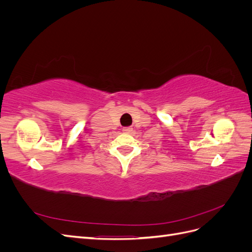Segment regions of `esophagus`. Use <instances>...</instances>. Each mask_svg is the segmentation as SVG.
I'll list each match as a JSON object with an SVG mask.
<instances>
[{"mask_svg": "<svg viewBox=\"0 0 252 252\" xmlns=\"http://www.w3.org/2000/svg\"><path fill=\"white\" fill-rule=\"evenodd\" d=\"M123 131L126 133H130L132 131V128L131 127H124L123 128Z\"/></svg>", "mask_w": 252, "mask_h": 252, "instance_id": "esophagus-1", "label": "esophagus"}]
</instances>
